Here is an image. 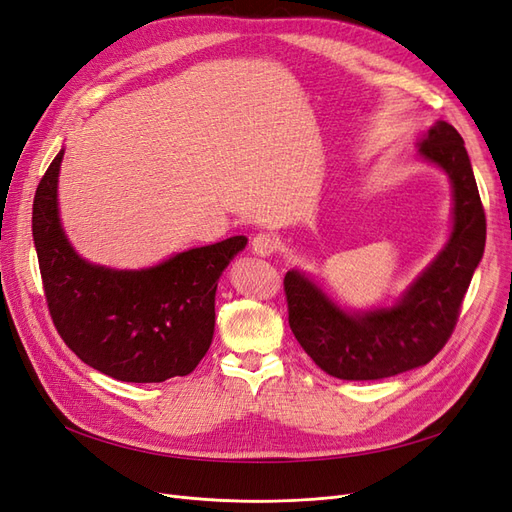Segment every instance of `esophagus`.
Segmentation results:
<instances>
[{"label": "esophagus", "instance_id": "34e87169", "mask_svg": "<svg viewBox=\"0 0 512 512\" xmlns=\"http://www.w3.org/2000/svg\"><path fill=\"white\" fill-rule=\"evenodd\" d=\"M275 247H277V241L271 235H267V232H258V235L252 239V250L258 256H271L275 252Z\"/></svg>", "mask_w": 512, "mask_h": 512}]
</instances>
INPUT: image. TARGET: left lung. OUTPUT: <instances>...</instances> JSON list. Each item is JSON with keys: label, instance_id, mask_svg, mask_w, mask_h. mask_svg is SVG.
I'll use <instances>...</instances> for the list:
<instances>
[{"label": "left lung", "instance_id": "8db88e82", "mask_svg": "<svg viewBox=\"0 0 512 512\" xmlns=\"http://www.w3.org/2000/svg\"><path fill=\"white\" fill-rule=\"evenodd\" d=\"M421 156L453 181L455 224L446 250L391 309L354 318L297 271L284 277L288 324L301 348L339 380H378L429 363L459 320L461 303L483 258L487 220L463 138L438 121L421 143Z\"/></svg>", "mask_w": 512, "mask_h": 512}]
</instances>
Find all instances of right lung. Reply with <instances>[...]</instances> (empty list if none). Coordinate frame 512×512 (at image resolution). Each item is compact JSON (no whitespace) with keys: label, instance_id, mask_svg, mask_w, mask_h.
Listing matches in <instances>:
<instances>
[{"label":"right lung","instance_id":"obj_1","mask_svg":"<svg viewBox=\"0 0 512 512\" xmlns=\"http://www.w3.org/2000/svg\"><path fill=\"white\" fill-rule=\"evenodd\" d=\"M61 158L64 151L42 175L32 213L44 299L59 337L83 363L121 382L188 376L211 346L220 275L247 239L194 247L143 271L89 265L59 226Z\"/></svg>","mask_w":512,"mask_h":512}]
</instances>
